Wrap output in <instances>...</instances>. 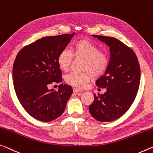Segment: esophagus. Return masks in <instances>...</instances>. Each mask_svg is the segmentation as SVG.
<instances>
[{"instance_id": "34e87169", "label": "esophagus", "mask_w": 153, "mask_h": 153, "mask_svg": "<svg viewBox=\"0 0 153 153\" xmlns=\"http://www.w3.org/2000/svg\"><path fill=\"white\" fill-rule=\"evenodd\" d=\"M73 91H74V93H82V90H79V89L76 88H73Z\"/></svg>"}]
</instances>
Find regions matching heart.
Returning <instances> with one entry per match:
<instances>
[{
    "instance_id": "heart-1",
    "label": "heart",
    "mask_w": 153,
    "mask_h": 153,
    "mask_svg": "<svg viewBox=\"0 0 153 153\" xmlns=\"http://www.w3.org/2000/svg\"><path fill=\"white\" fill-rule=\"evenodd\" d=\"M73 56L76 59H84L82 70L85 72L70 73L65 76V80L67 84L79 88H84L92 76H101L107 69L110 60L107 53L99 50L95 43L88 39H81L75 43L71 48V54L66 49L59 53L57 63L62 71L69 70Z\"/></svg>"
}]
</instances>
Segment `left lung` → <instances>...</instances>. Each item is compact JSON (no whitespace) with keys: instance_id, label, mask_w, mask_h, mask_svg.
Returning <instances> with one entry per match:
<instances>
[{"instance_id":"1","label":"left lung","mask_w":153,"mask_h":153,"mask_svg":"<svg viewBox=\"0 0 153 153\" xmlns=\"http://www.w3.org/2000/svg\"><path fill=\"white\" fill-rule=\"evenodd\" d=\"M110 48V59L105 74L97 80L104 94H94L89 112L100 122L119 118L131 107L137 95L140 82V67L134 52L114 37L92 35Z\"/></svg>"}]
</instances>
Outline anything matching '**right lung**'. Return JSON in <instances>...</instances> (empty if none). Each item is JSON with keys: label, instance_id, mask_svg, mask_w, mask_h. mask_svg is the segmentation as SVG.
Returning a JSON list of instances; mask_svg holds the SVG:
<instances>
[{"label": "right lung", "instance_id": "1", "mask_svg": "<svg viewBox=\"0 0 153 153\" xmlns=\"http://www.w3.org/2000/svg\"><path fill=\"white\" fill-rule=\"evenodd\" d=\"M74 35L43 37L17 55L12 73L14 89L21 105L35 119L50 122L59 118L71 97V86L61 84L56 91L48 85L62 81L57 57Z\"/></svg>", "mask_w": 153, "mask_h": 153}]
</instances>
